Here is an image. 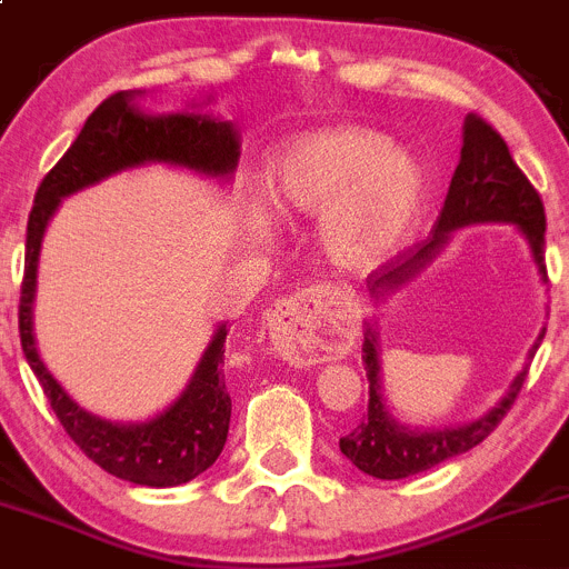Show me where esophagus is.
<instances>
[{
  "instance_id": "34e87169",
  "label": "esophagus",
  "mask_w": 569,
  "mask_h": 569,
  "mask_svg": "<svg viewBox=\"0 0 569 569\" xmlns=\"http://www.w3.org/2000/svg\"><path fill=\"white\" fill-rule=\"evenodd\" d=\"M269 338L274 352L295 366L319 363L330 349L321 319V289H306L274 306L269 317Z\"/></svg>"
}]
</instances>
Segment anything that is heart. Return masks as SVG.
<instances>
[{
	"label": "heart",
	"instance_id": "heart-1",
	"mask_svg": "<svg viewBox=\"0 0 569 569\" xmlns=\"http://www.w3.org/2000/svg\"><path fill=\"white\" fill-rule=\"evenodd\" d=\"M423 170L410 153L393 151L386 134L360 126L311 131L272 162V198L283 214H319L317 237L341 272L380 267L421 211ZM256 220L269 214L256 206Z\"/></svg>",
	"mask_w": 569,
	"mask_h": 569
}]
</instances>
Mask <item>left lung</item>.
<instances>
[{"label": "left lung", "mask_w": 569, "mask_h": 569, "mask_svg": "<svg viewBox=\"0 0 569 569\" xmlns=\"http://www.w3.org/2000/svg\"><path fill=\"white\" fill-rule=\"evenodd\" d=\"M476 222H512L529 242L533 263L539 274L548 283L545 274V206L537 189L526 178L523 170L515 164L503 137L492 129L487 120L470 112L462 126V153L455 176H451L449 194L443 200L438 222L432 228V237L423 239L416 248L399 252L393 261L369 274V291L386 295V291L399 289L410 278H416L423 263L432 261L440 248L449 242L451 231H460L465 226ZM545 330L539 332L533 349L542 343ZM531 349V355H533ZM363 363L366 377H369V412L363 421L341 438V451L355 468L375 479H407L412 473L435 468V465L451 460V457L465 455L473 446H479L518 399L520 388L529 371H520L515 377L512 388L507 396L485 412L476 421L462 423V427L446 429H410L399 423L388 412L386 399L380 391V349H377L375 330H366L363 341Z\"/></svg>", "instance_id": "obj_1"}]
</instances>
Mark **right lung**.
I'll list each match as a JSON object with an SVG mask.
<instances>
[{"label": "right lung", "instance_id": "obj_1", "mask_svg": "<svg viewBox=\"0 0 569 569\" xmlns=\"http://www.w3.org/2000/svg\"><path fill=\"white\" fill-rule=\"evenodd\" d=\"M137 93L120 90L109 96L84 120L73 146L46 173L36 192V206L27 222L24 280L19 300L21 349L36 371L51 410L60 418L68 438L99 468L118 479L146 487H178L203 473L220 457L231 423V396L226 388V325L211 338L187 391L157 418L142 423H112L79 407L66 388L51 377L38 355L32 332L38 256L49 217L62 198L99 183L101 178L164 162L203 176L228 178L239 162V134L231 120L209 114H146L131 101Z\"/></svg>", "mask_w": 569, "mask_h": 569}]
</instances>
